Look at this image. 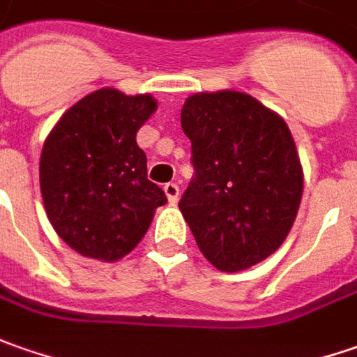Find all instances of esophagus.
<instances>
[{"mask_svg":"<svg viewBox=\"0 0 357 357\" xmlns=\"http://www.w3.org/2000/svg\"><path fill=\"white\" fill-rule=\"evenodd\" d=\"M164 191H166L167 202L172 203V205H174V203H178V199H179V188H178V185H176V183H166V185H164Z\"/></svg>","mask_w":357,"mask_h":357,"instance_id":"obj_1","label":"esophagus"}]
</instances>
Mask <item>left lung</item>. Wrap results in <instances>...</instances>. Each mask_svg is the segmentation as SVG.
I'll use <instances>...</instances> for the list:
<instances>
[{
  "label": "left lung",
  "mask_w": 357,
  "mask_h": 357,
  "mask_svg": "<svg viewBox=\"0 0 357 357\" xmlns=\"http://www.w3.org/2000/svg\"><path fill=\"white\" fill-rule=\"evenodd\" d=\"M195 178L179 209L203 257L239 273L284 243L304 174L284 118L237 91L197 93L181 108Z\"/></svg>",
  "instance_id": "8db88e82"
}]
</instances>
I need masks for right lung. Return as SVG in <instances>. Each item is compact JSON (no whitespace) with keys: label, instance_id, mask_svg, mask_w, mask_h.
Segmentation results:
<instances>
[{"label":"right lung","instance_id":"1","mask_svg":"<svg viewBox=\"0 0 357 357\" xmlns=\"http://www.w3.org/2000/svg\"><path fill=\"white\" fill-rule=\"evenodd\" d=\"M152 94L98 89L59 118L43 144L39 183L47 217L73 251L102 263L126 257L146 235L166 193L148 179L136 132Z\"/></svg>","mask_w":357,"mask_h":357}]
</instances>
